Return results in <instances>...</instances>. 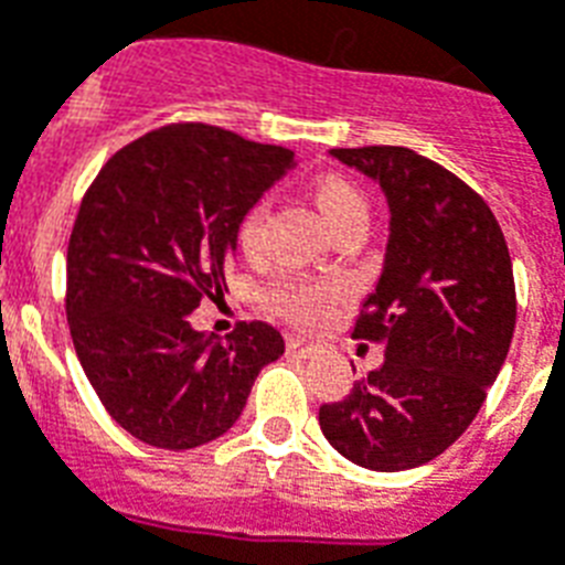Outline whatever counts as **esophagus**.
<instances>
[{
  "instance_id": "34e87169",
  "label": "esophagus",
  "mask_w": 565,
  "mask_h": 565,
  "mask_svg": "<svg viewBox=\"0 0 565 565\" xmlns=\"http://www.w3.org/2000/svg\"><path fill=\"white\" fill-rule=\"evenodd\" d=\"M286 347H288V352L297 358H311L317 352L315 343H306V340H300V338H288Z\"/></svg>"
}]
</instances>
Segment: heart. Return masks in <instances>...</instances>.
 Returning <instances> with one entry per match:
<instances>
[{
    "instance_id": "1",
    "label": "heart",
    "mask_w": 565,
    "mask_h": 565,
    "mask_svg": "<svg viewBox=\"0 0 565 565\" xmlns=\"http://www.w3.org/2000/svg\"><path fill=\"white\" fill-rule=\"evenodd\" d=\"M311 199H315L320 216L332 233L343 231L349 225H366L370 204L358 184H352L343 175H323L311 184ZM265 218H268V199H256L236 225V245L242 254L254 256L263 245ZM343 288L334 279L317 277H279L263 291L265 309L286 320L294 329L315 332L320 326L332 320L334 306H338Z\"/></svg>"
}]
</instances>
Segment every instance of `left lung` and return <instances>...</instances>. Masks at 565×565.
Segmentation results:
<instances>
[{
	"instance_id": "1",
	"label": "left lung",
	"mask_w": 565,
	"mask_h": 565,
	"mask_svg": "<svg viewBox=\"0 0 565 565\" xmlns=\"http://www.w3.org/2000/svg\"><path fill=\"white\" fill-rule=\"evenodd\" d=\"M390 199V245L355 340L386 361L343 401L320 407V430L349 461L407 470L468 430L497 381L516 323L505 236L482 195L407 147L332 149Z\"/></svg>"
}]
</instances>
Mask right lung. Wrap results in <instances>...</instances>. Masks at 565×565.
Masks as SVG:
<instances>
[{"instance_id": "1", "label": "right lung", "mask_w": 565, "mask_h": 565, "mask_svg": "<svg viewBox=\"0 0 565 565\" xmlns=\"http://www.w3.org/2000/svg\"><path fill=\"white\" fill-rule=\"evenodd\" d=\"M294 164L286 147L179 120L120 147L88 184L68 239L65 317L100 404L143 445L218 439L259 370L286 352L263 320L213 340L188 315L227 291L242 213Z\"/></svg>"}]
</instances>
